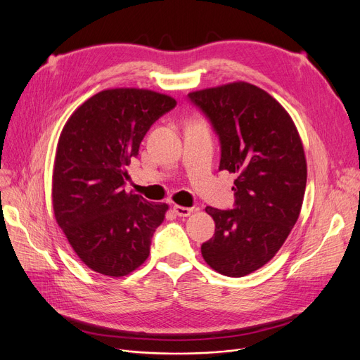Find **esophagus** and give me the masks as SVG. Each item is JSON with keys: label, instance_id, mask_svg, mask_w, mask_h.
<instances>
[{"label": "esophagus", "instance_id": "obj_1", "mask_svg": "<svg viewBox=\"0 0 360 360\" xmlns=\"http://www.w3.org/2000/svg\"><path fill=\"white\" fill-rule=\"evenodd\" d=\"M174 212L179 217H188L194 213V209H190V207H182V205H174Z\"/></svg>", "mask_w": 360, "mask_h": 360}]
</instances>
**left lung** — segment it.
Listing matches in <instances>:
<instances>
[{
	"instance_id": "8db88e82",
	"label": "left lung",
	"mask_w": 360,
	"mask_h": 360,
	"mask_svg": "<svg viewBox=\"0 0 360 360\" xmlns=\"http://www.w3.org/2000/svg\"><path fill=\"white\" fill-rule=\"evenodd\" d=\"M188 96L220 137L219 170L236 175L235 209H205L216 231L201 254L214 271L243 277L266 266L297 221L307 186L304 144L288 110L251 83L233 82Z\"/></svg>"
}]
</instances>
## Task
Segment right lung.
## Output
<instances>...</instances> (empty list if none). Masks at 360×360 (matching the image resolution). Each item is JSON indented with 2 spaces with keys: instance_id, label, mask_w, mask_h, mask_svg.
Returning a JSON list of instances; mask_svg holds the SVG:
<instances>
[{
  "instance_id": "add662e5",
  "label": "right lung",
  "mask_w": 360,
  "mask_h": 360,
  "mask_svg": "<svg viewBox=\"0 0 360 360\" xmlns=\"http://www.w3.org/2000/svg\"><path fill=\"white\" fill-rule=\"evenodd\" d=\"M175 105L174 98L148 89H106L75 109L61 131L52 172L53 216L94 273L124 277L148 258L169 205L127 193V166L151 124Z\"/></svg>"
}]
</instances>
